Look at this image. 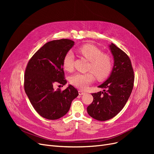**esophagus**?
I'll return each mask as SVG.
<instances>
[{
  "mask_svg": "<svg viewBox=\"0 0 154 154\" xmlns=\"http://www.w3.org/2000/svg\"><path fill=\"white\" fill-rule=\"evenodd\" d=\"M85 94V92H84V91H81V90H79V94L80 95H84Z\"/></svg>",
  "mask_w": 154,
  "mask_h": 154,
  "instance_id": "esophagus-1",
  "label": "esophagus"
}]
</instances>
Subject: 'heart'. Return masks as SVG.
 Segmentation results:
<instances>
[{
	"label": "heart",
	"instance_id": "heart-1",
	"mask_svg": "<svg viewBox=\"0 0 154 154\" xmlns=\"http://www.w3.org/2000/svg\"><path fill=\"white\" fill-rule=\"evenodd\" d=\"M78 52L85 59L90 61L88 70L90 72L84 73H76L70 76V83L80 89H85L94 80L95 76L99 80L107 78L112 69V60L110 56L102 51L94 45L86 44L77 49ZM74 55L71 52L65 55L63 59V67L67 71L73 69Z\"/></svg>",
	"mask_w": 154,
	"mask_h": 154
}]
</instances>
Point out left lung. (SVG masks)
Segmentation results:
<instances>
[{
    "label": "left lung",
    "instance_id": "8db88e82",
    "mask_svg": "<svg viewBox=\"0 0 154 154\" xmlns=\"http://www.w3.org/2000/svg\"><path fill=\"white\" fill-rule=\"evenodd\" d=\"M110 48L114 59V68L109 78L99 86L107 90L92 94L93 102L87 109L88 115L100 121L114 117L122 110L134 83V73L129 57L113 43Z\"/></svg>",
    "mask_w": 154,
    "mask_h": 154
}]
</instances>
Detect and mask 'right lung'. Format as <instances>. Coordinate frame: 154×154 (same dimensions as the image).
I'll list each match as a JSON object with an SVG mask.
<instances>
[{
	"instance_id": "obj_1",
	"label": "right lung",
	"mask_w": 154,
	"mask_h": 154,
	"mask_svg": "<svg viewBox=\"0 0 154 154\" xmlns=\"http://www.w3.org/2000/svg\"><path fill=\"white\" fill-rule=\"evenodd\" d=\"M74 44L67 38L52 40L38 49L27 65L24 90L34 109L45 119L56 120L66 115L79 95L71 85L63 91H55L53 87L57 83H67L63 59Z\"/></svg>"
}]
</instances>
